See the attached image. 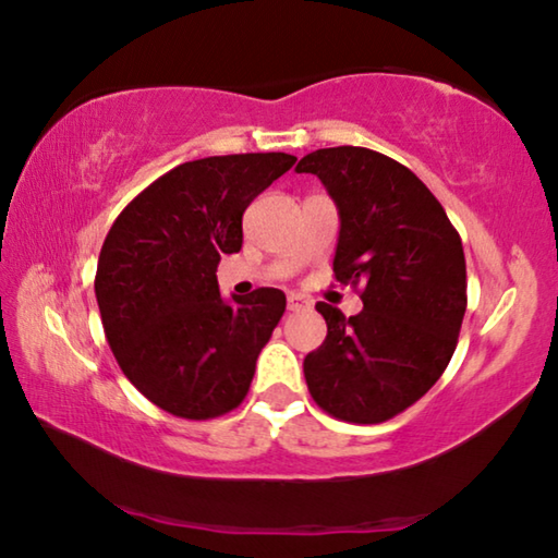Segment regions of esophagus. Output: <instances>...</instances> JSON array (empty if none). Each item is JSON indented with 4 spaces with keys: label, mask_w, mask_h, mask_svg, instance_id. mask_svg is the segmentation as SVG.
Wrapping results in <instances>:
<instances>
[{
    "label": "esophagus",
    "mask_w": 558,
    "mask_h": 558,
    "mask_svg": "<svg viewBox=\"0 0 558 558\" xmlns=\"http://www.w3.org/2000/svg\"><path fill=\"white\" fill-rule=\"evenodd\" d=\"M305 307H311V300L300 293H290L288 295V311H305Z\"/></svg>",
    "instance_id": "esophagus-1"
}]
</instances>
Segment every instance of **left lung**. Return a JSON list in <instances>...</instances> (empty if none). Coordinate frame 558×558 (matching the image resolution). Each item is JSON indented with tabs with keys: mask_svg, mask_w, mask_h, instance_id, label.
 I'll list each match as a JSON object with an SVG mask.
<instances>
[{
	"mask_svg": "<svg viewBox=\"0 0 558 558\" xmlns=\"http://www.w3.org/2000/svg\"><path fill=\"white\" fill-rule=\"evenodd\" d=\"M315 173L338 206L335 280L362 286V311L317 303L327 338L303 362L307 390L342 422L404 412L445 373L466 311L462 238L410 168L360 146L317 148Z\"/></svg>",
	"mask_w": 558,
	"mask_h": 558,
	"instance_id": "obj_1",
	"label": "left lung"
}]
</instances>
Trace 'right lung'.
<instances>
[{
  "instance_id": "add662e5",
  "label": "right lung",
  "mask_w": 558,
  "mask_h": 558,
  "mask_svg": "<svg viewBox=\"0 0 558 558\" xmlns=\"http://www.w3.org/2000/svg\"><path fill=\"white\" fill-rule=\"evenodd\" d=\"M290 154L208 156L175 166L121 210L96 265V303L123 375L161 410L214 420L245 400L286 293L226 303L220 255L243 245L251 201L290 171Z\"/></svg>"
}]
</instances>
